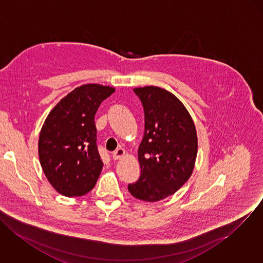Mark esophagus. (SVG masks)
Masks as SVG:
<instances>
[{"instance_id":"1","label":"esophagus","mask_w":263,"mask_h":263,"mask_svg":"<svg viewBox=\"0 0 263 263\" xmlns=\"http://www.w3.org/2000/svg\"><path fill=\"white\" fill-rule=\"evenodd\" d=\"M124 155H125V150L123 148H118L116 151L113 152L112 157H113V159L118 160V159H121Z\"/></svg>"}]
</instances>
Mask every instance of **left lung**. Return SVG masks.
I'll return each instance as SVG.
<instances>
[{"instance_id": "obj_1", "label": "left lung", "mask_w": 263, "mask_h": 263, "mask_svg": "<svg viewBox=\"0 0 263 263\" xmlns=\"http://www.w3.org/2000/svg\"><path fill=\"white\" fill-rule=\"evenodd\" d=\"M133 91L144 108L145 127L138 149L141 174L128 190L139 200L155 202L174 194L191 176L198 147L196 129L172 93L154 86Z\"/></svg>"}]
</instances>
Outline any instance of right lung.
I'll list each match as a JSON object with an SVG mask.
<instances>
[{
	"mask_svg": "<svg viewBox=\"0 0 263 263\" xmlns=\"http://www.w3.org/2000/svg\"><path fill=\"white\" fill-rule=\"evenodd\" d=\"M115 89L86 84L64 97L41 129L39 158L51 185L67 197L91 191L101 173L95 114Z\"/></svg>",
	"mask_w": 263,
	"mask_h": 263,
	"instance_id": "right-lung-1",
	"label": "right lung"
}]
</instances>
